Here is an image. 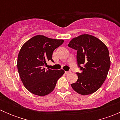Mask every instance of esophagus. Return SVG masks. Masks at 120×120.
<instances>
[{
  "instance_id": "obj_1",
  "label": "esophagus",
  "mask_w": 120,
  "mask_h": 120,
  "mask_svg": "<svg viewBox=\"0 0 120 120\" xmlns=\"http://www.w3.org/2000/svg\"><path fill=\"white\" fill-rule=\"evenodd\" d=\"M65 73H66V74H68L71 73V71H65Z\"/></svg>"
}]
</instances>
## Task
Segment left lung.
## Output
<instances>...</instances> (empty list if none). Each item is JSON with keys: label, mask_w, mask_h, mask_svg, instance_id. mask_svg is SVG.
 <instances>
[{"label": "left lung", "mask_w": 120, "mask_h": 120, "mask_svg": "<svg viewBox=\"0 0 120 120\" xmlns=\"http://www.w3.org/2000/svg\"><path fill=\"white\" fill-rule=\"evenodd\" d=\"M70 48L77 50V60L82 72L71 83L72 89L82 95L95 92L105 82L110 67L109 52L106 45L94 36L82 34L70 41ZM83 64L84 67H81Z\"/></svg>", "instance_id": "1"}]
</instances>
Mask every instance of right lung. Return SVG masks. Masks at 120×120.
Wrapping results in <instances>:
<instances>
[{
    "mask_svg": "<svg viewBox=\"0 0 120 120\" xmlns=\"http://www.w3.org/2000/svg\"><path fill=\"white\" fill-rule=\"evenodd\" d=\"M64 40L36 35L21 47L17 59V69L21 80L28 91L38 96L48 95L54 90L63 70L45 69L47 61L52 59L53 52Z\"/></svg>",
    "mask_w": 120,
    "mask_h": 120,
    "instance_id": "obj_1",
    "label": "right lung"
}]
</instances>
